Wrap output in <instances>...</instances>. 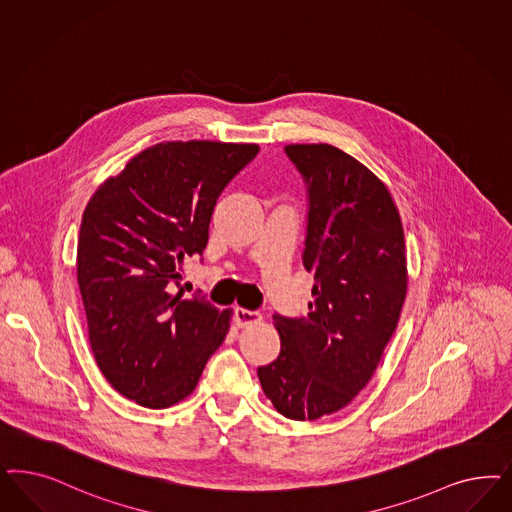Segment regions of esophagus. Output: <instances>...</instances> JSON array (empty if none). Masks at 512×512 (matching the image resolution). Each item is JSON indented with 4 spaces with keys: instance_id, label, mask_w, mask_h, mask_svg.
<instances>
[{
    "instance_id": "1",
    "label": "esophagus",
    "mask_w": 512,
    "mask_h": 512,
    "mask_svg": "<svg viewBox=\"0 0 512 512\" xmlns=\"http://www.w3.org/2000/svg\"><path fill=\"white\" fill-rule=\"evenodd\" d=\"M233 320H235V324L239 328H245V326H250V324H258L262 320V314L258 313V311H248V309H243V307H237L233 311Z\"/></svg>"
}]
</instances>
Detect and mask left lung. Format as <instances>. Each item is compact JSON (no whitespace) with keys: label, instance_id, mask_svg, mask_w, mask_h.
I'll list each match as a JSON object with an SVG mask.
<instances>
[{"label":"left lung","instance_id":"1","mask_svg":"<svg viewBox=\"0 0 512 512\" xmlns=\"http://www.w3.org/2000/svg\"><path fill=\"white\" fill-rule=\"evenodd\" d=\"M307 184L305 318L275 314L281 354L258 367L265 396L292 420L337 413L373 377L407 294L405 237L384 182L326 143L288 145Z\"/></svg>","mask_w":512,"mask_h":512}]
</instances>
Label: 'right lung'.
<instances>
[{
  "instance_id": "1",
  "label": "right lung",
  "mask_w": 512,
  "mask_h": 512,
  "mask_svg": "<svg viewBox=\"0 0 512 512\" xmlns=\"http://www.w3.org/2000/svg\"><path fill=\"white\" fill-rule=\"evenodd\" d=\"M258 152L248 143H158L84 209L77 281L90 347L107 382L141 407L190 396L230 330V309L173 290L184 260L207 247L216 199Z\"/></svg>"
}]
</instances>
